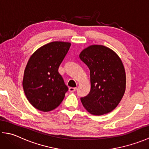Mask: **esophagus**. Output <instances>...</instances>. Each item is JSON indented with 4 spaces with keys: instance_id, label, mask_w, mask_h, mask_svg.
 <instances>
[{
    "instance_id": "1",
    "label": "esophagus",
    "mask_w": 149,
    "mask_h": 149,
    "mask_svg": "<svg viewBox=\"0 0 149 149\" xmlns=\"http://www.w3.org/2000/svg\"><path fill=\"white\" fill-rule=\"evenodd\" d=\"M77 90V88H72V87H70L68 88V91L70 92H72V91H75Z\"/></svg>"
}]
</instances>
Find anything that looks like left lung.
<instances>
[{"label": "left lung", "instance_id": "left-lung-1", "mask_svg": "<svg viewBox=\"0 0 149 149\" xmlns=\"http://www.w3.org/2000/svg\"><path fill=\"white\" fill-rule=\"evenodd\" d=\"M79 58L90 71V91L81 98L84 107L93 115L112 111L125 91V72L121 59L113 50L101 45L86 47Z\"/></svg>", "mask_w": 149, "mask_h": 149}]
</instances>
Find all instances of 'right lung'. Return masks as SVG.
I'll list each match as a JSON object with an SVG mask.
<instances>
[{
    "label": "right lung",
    "mask_w": 149,
    "mask_h": 149,
    "mask_svg": "<svg viewBox=\"0 0 149 149\" xmlns=\"http://www.w3.org/2000/svg\"><path fill=\"white\" fill-rule=\"evenodd\" d=\"M71 43L52 42L40 47L30 57L25 68L23 88L28 101L43 112L56 108L68 91L59 66Z\"/></svg>",
    "instance_id": "right-lung-1"
}]
</instances>
